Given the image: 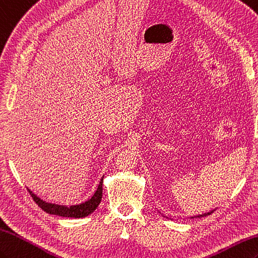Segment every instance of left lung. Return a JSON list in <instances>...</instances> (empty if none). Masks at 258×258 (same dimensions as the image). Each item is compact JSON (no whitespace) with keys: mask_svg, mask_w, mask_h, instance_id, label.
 Listing matches in <instances>:
<instances>
[{"mask_svg":"<svg viewBox=\"0 0 258 258\" xmlns=\"http://www.w3.org/2000/svg\"><path fill=\"white\" fill-rule=\"evenodd\" d=\"M216 209H214V210H212V211H210V212H208V213H204V214H200V215H197V216H192L191 219H194V217H203V216H208V215H210V214H212L213 213V212L215 211Z\"/></svg>","mask_w":258,"mask_h":258,"instance_id":"8db88e82","label":"left lung"}]
</instances>
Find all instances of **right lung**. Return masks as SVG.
I'll return each instance as SVG.
<instances>
[{
    "label": "right lung",
    "mask_w": 258,
    "mask_h": 258,
    "mask_svg": "<svg viewBox=\"0 0 258 258\" xmlns=\"http://www.w3.org/2000/svg\"><path fill=\"white\" fill-rule=\"evenodd\" d=\"M102 182H104V176L101 177V180L98 184V187H97L96 192L94 193V196L91 197L87 201L81 203V204H76V205H59V204H55V203H49L44 201L41 198H38L35 193H33L30 188L27 187L28 192L32 196L34 201L36 202V204L41 208L43 211L46 212L48 214H54V215H58V216H64V217H75V219H81V217L88 216L89 214L93 213V212L98 208V205L101 201L102 198Z\"/></svg>",
    "instance_id": "right-lung-1"
}]
</instances>
